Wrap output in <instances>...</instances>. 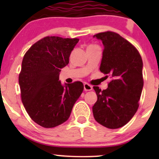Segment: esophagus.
<instances>
[{
  "mask_svg": "<svg viewBox=\"0 0 159 159\" xmlns=\"http://www.w3.org/2000/svg\"><path fill=\"white\" fill-rule=\"evenodd\" d=\"M84 91H90L93 90V87L87 83H84Z\"/></svg>",
  "mask_w": 159,
  "mask_h": 159,
  "instance_id": "1",
  "label": "esophagus"
}]
</instances>
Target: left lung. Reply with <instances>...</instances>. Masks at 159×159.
<instances>
[{
  "label": "left lung",
  "instance_id": "obj_1",
  "mask_svg": "<svg viewBox=\"0 0 159 159\" xmlns=\"http://www.w3.org/2000/svg\"><path fill=\"white\" fill-rule=\"evenodd\" d=\"M102 42L100 71L112 78L106 90L93 87L97 101L93 106L95 120L108 129L125 125L139 107L143 87V61L138 51L114 32L93 36Z\"/></svg>",
  "mask_w": 159,
  "mask_h": 159
}]
</instances>
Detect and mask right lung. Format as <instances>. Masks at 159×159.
<instances>
[{"mask_svg": "<svg viewBox=\"0 0 159 159\" xmlns=\"http://www.w3.org/2000/svg\"><path fill=\"white\" fill-rule=\"evenodd\" d=\"M78 41L46 36L24 56L19 77L21 101L30 118L41 126L56 127L66 121L83 92L82 82L63 85L59 80Z\"/></svg>", "mask_w": 159, "mask_h": 159, "instance_id": "right-lung-1", "label": "right lung"}]
</instances>
